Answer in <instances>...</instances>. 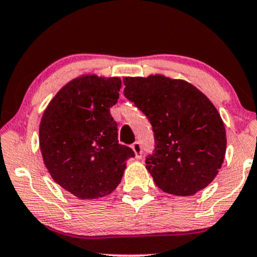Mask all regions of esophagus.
<instances>
[{
  "label": "esophagus",
  "mask_w": 257,
  "mask_h": 257,
  "mask_svg": "<svg viewBox=\"0 0 257 257\" xmlns=\"http://www.w3.org/2000/svg\"><path fill=\"white\" fill-rule=\"evenodd\" d=\"M132 149L133 151L135 153V157L137 158H141V156H143V147H141V144L140 143H134L132 145Z\"/></svg>",
  "instance_id": "obj_1"
}]
</instances>
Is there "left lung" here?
I'll return each mask as SVG.
<instances>
[{
  "mask_svg": "<svg viewBox=\"0 0 257 257\" xmlns=\"http://www.w3.org/2000/svg\"><path fill=\"white\" fill-rule=\"evenodd\" d=\"M124 95L149 118L155 151L146 169L164 192L192 196L215 179L226 153L220 113L204 94L184 79L163 75L125 77Z\"/></svg>",
  "mask_w": 257,
  "mask_h": 257,
  "instance_id": "left-lung-1",
  "label": "left lung"
}]
</instances>
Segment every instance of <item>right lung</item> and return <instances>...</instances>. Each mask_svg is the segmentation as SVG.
Wrapping results in <instances>:
<instances>
[{"label":"right lung","instance_id":"add662e5","mask_svg":"<svg viewBox=\"0 0 257 257\" xmlns=\"http://www.w3.org/2000/svg\"><path fill=\"white\" fill-rule=\"evenodd\" d=\"M120 87L119 77L81 76L58 91L41 119L44 166L59 186L81 199L116 190L126 159L135 156L131 147L118 144L110 113Z\"/></svg>","mask_w":257,"mask_h":257}]
</instances>
